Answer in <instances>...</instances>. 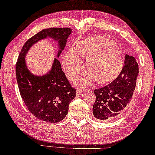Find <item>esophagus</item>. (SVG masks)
<instances>
[{
	"instance_id": "34e87169",
	"label": "esophagus",
	"mask_w": 155,
	"mask_h": 155,
	"mask_svg": "<svg viewBox=\"0 0 155 155\" xmlns=\"http://www.w3.org/2000/svg\"><path fill=\"white\" fill-rule=\"evenodd\" d=\"M84 93V90H82V89H78L77 90V94L78 95H82Z\"/></svg>"
}]
</instances>
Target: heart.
Returning <instances> with one entry per match:
<instances>
[{"label":"heart","instance_id":"1","mask_svg":"<svg viewBox=\"0 0 155 155\" xmlns=\"http://www.w3.org/2000/svg\"><path fill=\"white\" fill-rule=\"evenodd\" d=\"M70 48L62 60V66L69 76L76 74L84 67L81 57L87 58L86 66L89 71L75 76V84L88 86L97 81L100 84L111 82L120 73L123 66L120 50L117 43L108 41L103 36L94 35Z\"/></svg>","mask_w":155,"mask_h":155}]
</instances>
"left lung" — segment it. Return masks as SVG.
<instances>
[{"label":"left lung","instance_id":"left-lung-1","mask_svg":"<svg viewBox=\"0 0 155 155\" xmlns=\"http://www.w3.org/2000/svg\"><path fill=\"white\" fill-rule=\"evenodd\" d=\"M139 68L134 56L126 54L124 64L116 79L104 87L95 89L94 117L109 121L119 117L131 101L136 85Z\"/></svg>","mask_w":155,"mask_h":155}]
</instances>
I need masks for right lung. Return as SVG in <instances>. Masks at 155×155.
Segmentation results:
<instances>
[{"label": "right lung", "instance_id": "right-lung-1", "mask_svg": "<svg viewBox=\"0 0 155 155\" xmlns=\"http://www.w3.org/2000/svg\"><path fill=\"white\" fill-rule=\"evenodd\" d=\"M71 33V29L69 28L42 30L26 41L16 62V79L24 104L32 114L47 123H55L63 120L68 113L69 104L76 95V91L62 71L58 58H54L48 73L37 76L27 68L26 54L35 43L50 37L58 42V58Z\"/></svg>", "mask_w": 155, "mask_h": 155}]
</instances>
